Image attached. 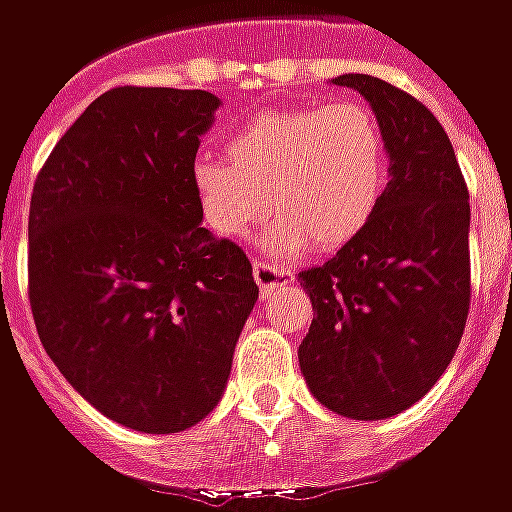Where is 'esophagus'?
<instances>
[{"label": "esophagus", "mask_w": 512, "mask_h": 512, "mask_svg": "<svg viewBox=\"0 0 512 512\" xmlns=\"http://www.w3.org/2000/svg\"><path fill=\"white\" fill-rule=\"evenodd\" d=\"M252 274H255V282L260 285V293H263V296H268V293L274 288H279V285H285L290 277L285 268L271 266V263H263V260H255V263H252Z\"/></svg>", "instance_id": "1"}]
</instances>
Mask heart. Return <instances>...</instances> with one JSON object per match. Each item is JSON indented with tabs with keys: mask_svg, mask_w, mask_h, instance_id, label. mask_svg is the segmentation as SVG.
<instances>
[{
	"mask_svg": "<svg viewBox=\"0 0 512 512\" xmlns=\"http://www.w3.org/2000/svg\"><path fill=\"white\" fill-rule=\"evenodd\" d=\"M224 150L230 161L200 158L191 169L202 219L222 238L252 233L271 202L274 249L332 252L362 233L384 191V136L359 101L263 112Z\"/></svg>",
	"mask_w": 512,
	"mask_h": 512,
	"instance_id": "heart-1",
	"label": "heart"
}]
</instances>
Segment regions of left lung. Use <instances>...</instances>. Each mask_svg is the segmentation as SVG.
Masks as SVG:
<instances>
[{
  "label": "left lung",
  "instance_id": "left-lung-1",
  "mask_svg": "<svg viewBox=\"0 0 512 512\" xmlns=\"http://www.w3.org/2000/svg\"><path fill=\"white\" fill-rule=\"evenodd\" d=\"M334 84L370 101L392 178L362 233L299 274L315 310L299 365L340 417L386 419L428 395L461 343L472 299L469 189L422 101L365 73Z\"/></svg>",
  "mask_w": 512,
  "mask_h": 512
}]
</instances>
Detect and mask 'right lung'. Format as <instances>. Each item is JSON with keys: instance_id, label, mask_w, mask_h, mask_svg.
Segmentation results:
<instances>
[{"instance_id": "obj_1", "label": "right lung", "mask_w": 512, "mask_h": 512, "mask_svg": "<svg viewBox=\"0 0 512 512\" xmlns=\"http://www.w3.org/2000/svg\"><path fill=\"white\" fill-rule=\"evenodd\" d=\"M219 98L115 87L87 106L29 202L40 343L101 414L178 433L213 411L257 301L252 263L202 227L191 186Z\"/></svg>"}]
</instances>
